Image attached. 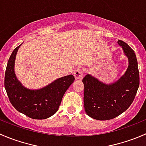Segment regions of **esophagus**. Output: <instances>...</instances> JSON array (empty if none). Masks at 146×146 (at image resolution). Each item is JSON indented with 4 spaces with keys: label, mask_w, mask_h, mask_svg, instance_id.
I'll return each instance as SVG.
<instances>
[{
    "label": "esophagus",
    "mask_w": 146,
    "mask_h": 146,
    "mask_svg": "<svg viewBox=\"0 0 146 146\" xmlns=\"http://www.w3.org/2000/svg\"><path fill=\"white\" fill-rule=\"evenodd\" d=\"M83 76V72L81 68H77L74 71V76L76 80H81Z\"/></svg>",
    "instance_id": "34e87169"
}]
</instances>
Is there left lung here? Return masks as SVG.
Returning a JSON list of instances; mask_svg holds the SVG:
<instances>
[{"label":"left lung","mask_w":146,"mask_h":146,"mask_svg":"<svg viewBox=\"0 0 146 146\" xmlns=\"http://www.w3.org/2000/svg\"><path fill=\"white\" fill-rule=\"evenodd\" d=\"M129 66L117 81L104 83L90 74L82 79L85 86L84 107L86 114L97 120H110L126 111L134 100L139 87V72L136 54L129 45L118 40Z\"/></svg>","instance_id":"obj_1"}]
</instances>
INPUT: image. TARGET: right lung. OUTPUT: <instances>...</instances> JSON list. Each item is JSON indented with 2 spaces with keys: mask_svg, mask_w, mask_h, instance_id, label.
Segmentation results:
<instances>
[{
  "mask_svg": "<svg viewBox=\"0 0 146 146\" xmlns=\"http://www.w3.org/2000/svg\"><path fill=\"white\" fill-rule=\"evenodd\" d=\"M20 44L13 50L6 67L5 88L12 105L19 112L35 119H44L58 110L63 96L74 82L73 75L59 78L46 86L29 89L21 83L15 73V62Z\"/></svg>",
  "mask_w": 146,
  "mask_h": 146,
  "instance_id": "obj_1",
  "label": "right lung"
}]
</instances>
